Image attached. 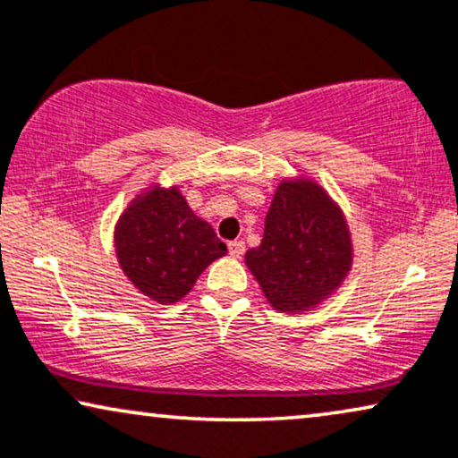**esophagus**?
Instances as JSON below:
<instances>
[{
    "mask_svg": "<svg viewBox=\"0 0 458 458\" xmlns=\"http://www.w3.org/2000/svg\"><path fill=\"white\" fill-rule=\"evenodd\" d=\"M228 251H230V255H233L234 259H239L242 253H245V242L242 241H233V242H228Z\"/></svg>",
    "mask_w": 458,
    "mask_h": 458,
    "instance_id": "34e87169",
    "label": "esophagus"
}]
</instances>
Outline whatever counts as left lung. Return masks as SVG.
I'll list each match as a JSON object with an SVG mask.
<instances>
[{"instance_id":"8db88e82","label":"left lung","mask_w":458,"mask_h":458,"mask_svg":"<svg viewBox=\"0 0 458 458\" xmlns=\"http://www.w3.org/2000/svg\"><path fill=\"white\" fill-rule=\"evenodd\" d=\"M245 264L276 312L322 306L353 264L344 209L314 178H283L266 213L264 239L245 253Z\"/></svg>"}]
</instances>
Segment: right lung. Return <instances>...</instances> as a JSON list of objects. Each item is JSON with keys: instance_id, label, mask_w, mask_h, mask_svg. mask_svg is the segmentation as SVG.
Returning a JSON list of instances; mask_svg holds the SVG:
<instances>
[{"instance_id": "1", "label": "right lung", "mask_w": 458, "mask_h": 458, "mask_svg": "<svg viewBox=\"0 0 458 458\" xmlns=\"http://www.w3.org/2000/svg\"><path fill=\"white\" fill-rule=\"evenodd\" d=\"M113 245L127 280L158 306L184 300L205 267L228 253L180 186L161 182H150L127 203Z\"/></svg>"}]
</instances>
